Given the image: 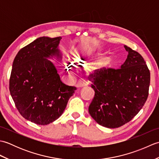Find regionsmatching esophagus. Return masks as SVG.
Listing matches in <instances>:
<instances>
[{"instance_id": "1", "label": "esophagus", "mask_w": 159, "mask_h": 159, "mask_svg": "<svg viewBox=\"0 0 159 159\" xmlns=\"http://www.w3.org/2000/svg\"><path fill=\"white\" fill-rule=\"evenodd\" d=\"M87 85H88V83H87V82H86L85 80H79V81L76 83V86L78 89H80L81 88H83V87H85L86 86H87Z\"/></svg>"}]
</instances>
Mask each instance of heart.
I'll return each mask as SVG.
<instances>
[{"label": "heart", "mask_w": 159, "mask_h": 159, "mask_svg": "<svg viewBox=\"0 0 159 159\" xmlns=\"http://www.w3.org/2000/svg\"><path fill=\"white\" fill-rule=\"evenodd\" d=\"M89 53L85 51H76L74 53V61L76 63H85L89 59ZM67 67L70 72H74V66L70 62H67Z\"/></svg>", "instance_id": "1"}]
</instances>
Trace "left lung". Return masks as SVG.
<instances>
[{"mask_svg":"<svg viewBox=\"0 0 159 159\" xmlns=\"http://www.w3.org/2000/svg\"><path fill=\"white\" fill-rule=\"evenodd\" d=\"M126 60L119 69L101 68L89 76L95 95L89 113L101 126L116 128L133 119L146 103L150 70L139 52L127 46Z\"/></svg>","mask_w":159,"mask_h":159,"instance_id":"obj_1","label":"left lung"}]
</instances>
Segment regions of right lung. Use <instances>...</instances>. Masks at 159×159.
I'll list each match as a JSON object with an SVG mask.
<instances>
[{
	"label": "right lung",
	"mask_w": 159,
	"mask_h": 159,
	"mask_svg": "<svg viewBox=\"0 0 159 159\" xmlns=\"http://www.w3.org/2000/svg\"><path fill=\"white\" fill-rule=\"evenodd\" d=\"M61 38L41 37L22 48L13 60L9 91L20 115L38 125L53 122L61 116L76 87L61 82L48 58L60 57Z\"/></svg>",
	"instance_id": "1"
}]
</instances>
